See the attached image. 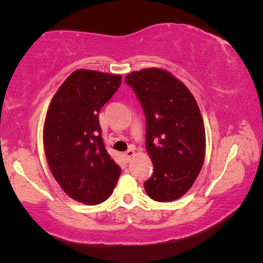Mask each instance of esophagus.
Wrapping results in <instances>:
<instances>
[{
    "mask_svg": "<svg viewBox=\"0 0 263 263\" xmlns=\"http://www.w3.org/2000/svg\"><path fill=\"white\" fill-rule=\"evenodd\" d=\"M133 155H135V151H133V149H127L126 152L124 153V158H125V160L128 162L131 160V158L133 157Z\"/></svg>",
    "mask_w": 263,
    "mask_h": 263,
    "instance_id": "obj_1",
    "label": "esophagus"
}]
</instances>
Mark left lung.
Returning a JSON list of instances; mask_svg holds the SVG:
<instances>
[{
    "instance_id": "left-lung-1",
    "label": "left lung",
    "mask_w": 263,
    "mask_h": 263,
    "mask_svg": "<svg viewBox=\"0 0 263 263\" xmlns=\"http://www.w3.org/2000/svg\"><path fill=\"white\" fill-rule=\"evenodd\" d=\"M125 82L146 117V149L154 166L144 183L146 193L157 202L175 201L194 184L205 157V130L197 102L164 69L132 72Z\"/></svg>"
}]
</instances>
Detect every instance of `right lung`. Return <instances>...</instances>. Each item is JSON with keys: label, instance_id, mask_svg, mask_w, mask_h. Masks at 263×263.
Here are the masks:
<instances>
[{"label": "right lung", "instance_id": "add662e5", "mask_svg": "<svg viewBox=\"0 0 263 263\" xmlns=\"http://www.w3.org/2000/svg\"><path fill=\"white\" fill-rule=\"evenodd\" d=\"M121 75L78 69L53 96L44 124V149L61 189L75 201L108 199L121 167L106 152L99 112L121 86Z\"/></svg>", "mask_w": 263, "mask_h": 263}]
</instances>
